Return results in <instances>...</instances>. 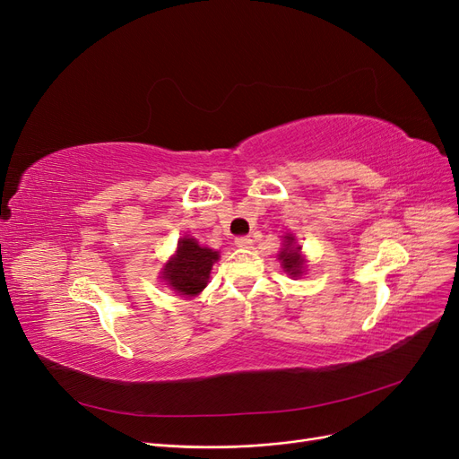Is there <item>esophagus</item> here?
<instances>
[{"label": "esophagus", "instance_id": "1", "mask_svg": "<svg viewBox=\"0 0 459 459\" xmlns=\"http://www.w3.org/2000/svg\"><path fill=\"white\" fill-rule=\"evenodd\" d=\"M235 245H238L239 248H251L253 247V239L248 238V235H241V238L235 239Z\"/></svg>", "mask_w": 459, "mask_h": 459}]
</instances>
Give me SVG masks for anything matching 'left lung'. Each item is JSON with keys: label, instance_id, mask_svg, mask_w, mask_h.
I'll return each mask as SVG.
<instances>
[{"label": "left lung", "instance_id": "8db88e82", "mask_svg": "<svg viewBox=\"0 0 459 459\" xmlns=\"http://www.w3.org/2000/svg\"><path fill=\"white\" fill-rule=\"evenodd\" d=\"M280 258H281L283 270L289 275L299 277L302 273V270H304V258L300 256V247L295 245L293 235H287V238H285V248H281Z\"/></svg>", "mask_w": 459, "mask_h": 459}]
</instances>
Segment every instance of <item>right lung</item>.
<instances>
[{"instance_id":"add662e5","label":"right lung","mask_w":459,"mask_h":459,"mask_svg":"<svg viewBox=\"0 0 459 459\" xmlns=\"http://www.w3.org/2000/svg\"><path fill=\"white\" fill-rule=\"evenodd\" d=\"M218 260V253L208 247H201L195 239L184 238L178 243L174 258L166 264L162 280L184 297H195L206 285L212 264Z\"/></svg>"}]
</instances>
